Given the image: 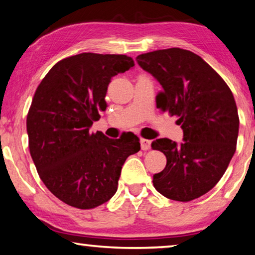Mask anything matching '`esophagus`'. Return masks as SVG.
<instances>
[{
	"label": "esophagus",
	"instance_id": "obj_1",
	"mask_svg": "<svg viewBox=\"0 0 255 255\" xmlns=\"http://www.w3.org/2000/svg\"><path fill=\"white\" fill-rule=\"evenodd\" d=\"M150 144H152V141L148 139H145V138L140 139V147L143 150H148L150 148Z\"/></svg>",
	"mask_w": 255,
	"mask_h": 255
}]
</instances>
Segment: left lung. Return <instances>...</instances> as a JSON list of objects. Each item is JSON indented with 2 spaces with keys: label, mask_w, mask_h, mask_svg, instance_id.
Returning <instances> with one entry per match:
<instances>
[{
  "label": "left lung",
  "mask_w": 255,
  "mask_h": 255,
  "mask_svg": "<svg viewBox=\"0 0 255 255\" xmlns=\"http://www.w3.org/2000/svg\"><path fill=\"white\" fill-rule=\"evenodd\" d=\"M137 63L163 90L156 107L179 119L183 143L159 138L152 148L166 156V166L153 175L155 189L172 200L187 202L213 189L236 150L239 114L226 82L200 56L169 48L137 56Z\"/></svg>",
  "instance_id": "left-lung-1"
}]
</instances>
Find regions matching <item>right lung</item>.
I'll use <instances>...</instances> for the list:
<instances>
[{
    "mask_svg": "<svg viewBox=\"0 0 255 255\" xmlns=\"http://www.w3.org/2000/svg\"><path fill=\"white\" fill-rule=\"evenodd\" d=\"M133 65L126 55L82 53L56 63L34 92L30 155L47 189L66 205L92 209L110 200L125 161L140 149L133 133L111 139L90 131L106 110L111 79Z\"/></svg>",
    "mask_w": 255,
    "mask_h": 255,
    "instance_id": "obj_1",
    "label": "right lung"
}]
</instances>
